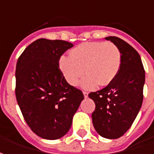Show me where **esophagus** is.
Masks as SVG:
<instances>
[{"mask_svg": "<svg viewBox=\"0 0 154 154\" xmlns=\"http://www.w3.org/2000/svg\"><path fill=\"white\" fill-rule=\"evenodd\" d=\"M83 94H84V96H85V98H87L88 92H86V91H83Z\"/></svg>", "mask_w": 154, "mask_h": 154, "instance_id": "obj_1", "label": "esophagus"}]
</instances>
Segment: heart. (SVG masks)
<instances>
[{
    "mask_svg": "<svg viewBox=\"0 0 154 154\" xmlns=\"http://www.w3.org/2000/svg\"><path fill=\"white\" fill-rule=\"evenodd\" d=\"M122 63L121 51L111 42H88L73 48L69 56H63L59 60V68L67 82L75 86L82 81V86L95 88L111 83L118 75Z\"/></svg>",
    "mask_w": 154,
    "mask_h": 154,
    "instance_id": "1",
    "label": "heart"
}]
</instances>
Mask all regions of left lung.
I'll use <instances>...</instances> for the list:
<instances>
[{
    "mask_svg": "<svg viewBox=\"0 0 154 154\" xmlns=\"http://www.w3.org/2000/svg\"><path fill=\"white\" fill-rule=\"evenodd\" d=\"M105 38L121 51V68L111 83L91 92L89 97L95 104L92 122L96 132L106 138L116 139L131 128L142 106L145 70L139 54L130 44L117 37Z\"/></svg>",
    "mask_w": 154,
    "mask_h": 154,
    "instance_id": "1",
    "label": "left lung"
}]
</instances>
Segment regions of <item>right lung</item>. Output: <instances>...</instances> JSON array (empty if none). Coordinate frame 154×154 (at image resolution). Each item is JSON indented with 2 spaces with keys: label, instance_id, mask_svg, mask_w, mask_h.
<instances>
[{
  "label": "right lung",
  "instance_id": "right-lung-1",
  "mask_svg": "<svg viewBox=\"0 0 154 154\" xmlns=\"http://www.w3.org/2000/svg\"><path fill=\"white\" fill-rule=\"evenodd\" d=\"M73 46L63 40L38 39L17 63V101L31 130L44 139L66 134L84 100L82 91L68 84L59 66L60 57Z\"/></svg>",
  "mask_w": 154,
  "mask_h": 154
}]
</instances>
